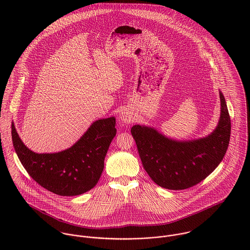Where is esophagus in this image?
<instances>
[{
	"label": "esophagus",
	"mask_w": 250,
	"mask_h": 250,
	"mask_svg": "<svg viewBox=\"0 0 250 250\" xmlns=\"http://www.w3.org/2000/svg\"><path fill=\"white\" fill-rule=\"evenodd\" d=\"M120 119L124 122V123H128V124H130L131 122H133L134 121V119H135V116H134V114H133V112H131L130 110H128V109H125V110H123L121 113H120Z\"/></svg>",
	"instance_id": "1"
}]
</instances>
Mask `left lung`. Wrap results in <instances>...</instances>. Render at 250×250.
<instances>
[{"mask_svg": "<svg viewBox=\"0 0 250 250\" xmlns=\"http://www.w3.org/2000/svg\"><path fill=\"white\" fill-rule=\"evenodd\" d=\"M219 98L218 125L203 139L179 142L151 127H132L143 167L157 185L168 189H186L203 181L220 164L230 142L231 120L221 91Z\"/></svg>", "mask_w": 250, "mask_h": 250, "instance_id": "left-lung-1", "label": "left lung"}]
</instances>
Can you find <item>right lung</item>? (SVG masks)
<instances>
[{"mask_svg": "<svg viewBox=\"0 0 250 250\" xmlns=\"http://www.w3.org/2000/svg\"><path fill=\"white\" fill-rule=\"evenodd\" d=\"M115 135L113 116L99 119L70 148L58 153L38 154L25 146L11 124L13 146L27 172L41 187L62 196L79 195L96 186Z\"/></svg>", "mask_w": 250, "mask_h": 250, "instance_id": "add662e5", "label": "right lung"}]
</instances>
